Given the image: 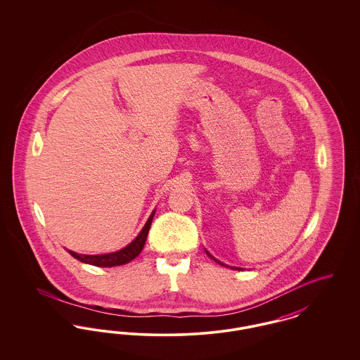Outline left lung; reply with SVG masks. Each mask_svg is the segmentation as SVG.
Returning <instances> with one entry per match:
<instances>
[{"instance_id":"left-lung-1","label":"left lung","mask_w":360,"mask_h":360,"mask_svg":"<svg viewBox=\"0 0 360 360\" xmlns=\"http://www.w3.org/2000/svg\"><path fill=\"white\" fill-rule=\"evenodd\" d=\"M205 252H206V255H207V257H210V259H213V260H214V262H216V263H219V264H221V266H224V267H231V266H226V264H224V263H221V262H220V260H217V259H216V257H213V255H210V254H209V252H207V251H206L205 250ZM231 269H232V270H243V269H240V267H231Z\"/></svg>"}]
</instances>
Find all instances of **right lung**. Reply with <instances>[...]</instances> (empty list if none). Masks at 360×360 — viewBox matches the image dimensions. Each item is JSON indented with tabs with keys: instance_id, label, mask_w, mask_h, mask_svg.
I'll use <instances>...</instances> for the list:
<instances>
[{
	"instance_id": "obj_1",
	"label": "right lung",
	"mask_w": 360,
	"mask_h": 360,
	"mask_svg": "<svg viewBox=\"0 0 360 360\" xmlns=\"http://www.w3.org/2000/svg\"><path fill=\"white\" fill-rule=\"evenodd\" d=\"M154 216L155 209L135 240H132L127 247L121 248L116 252L103 254V255H85V254H77V252L70 251V250H68V251H69L71 257L78 259L79 262L86 263V264H91V266H97V267H115V266L127 264L131 260H134L135 257H139V254L141 252V250L146 244V240H147L150 226H151V223L154 220Z\"/></svg>"
}]
</instances>
